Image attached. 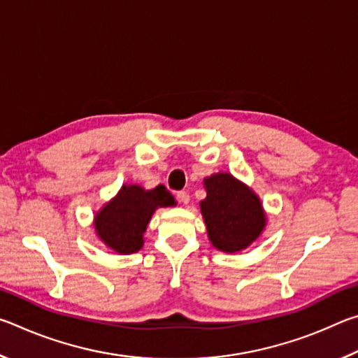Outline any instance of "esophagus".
Instances as JSON below:
<instances>
[{"label": "esophagus", "instance_id": "obj_1", "mask_svg": "<svg viewBox=\"0 0 358 358\" xmlns=\"http://www.w3.org/2000/svg\"><path fill=\"white\" fill-rule=\"evenodd\" d=\"M177 199H178V202H181V203H189V194H187L186 191H180L178 194H177Z\"/></svg>", "mask_w": 358, "mask_h": 358}]
</instances>
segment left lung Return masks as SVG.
<instances>
[{"mask_svg": "<svg viewBox=\"0 0 358 358\" xmlns=\"http://www.w3.org/2000/svg\"><path fill=\"white\" fill-rule=\"evenodd\" d=\"M203 186L207 197L201 211L211 245L224 252L246 250L266 224L257 194L226 172L207 177Z\"/></svg>", "mask_w": 358, "mask_h": 358, "instance_id": "left-lung-1", "label": "left lung"}]
</instances>
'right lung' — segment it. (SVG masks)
Returning a JSON list of instances; mask_svg holds the SVG:
<instances>
[{
	"label": "right lung",
	"instance_id": "add662e5",
	"mask_svg": "<svg viewBox=\"0 0 358 358\" xmlns=\"http://www.w3.org/2000/svg\"><path fill=\"white\" fill-rule=\"evenodd\" d=\"M172 205L177 203L166 186L147 191L138 185H123L117 196L96 213V234L115 252H137L143 246V232L156 208Z\"/></svg>",
	"mask_w": 358,
	"mask_h": 358
}]
</instances>
